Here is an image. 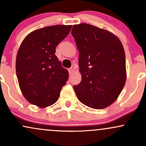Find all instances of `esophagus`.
Instances as JSON below:
<instances>
[{
  "label": "esophagus",
  "instance_id": "1",
  "mask_svg": "<svg viewBox=\"0 0 146 146\" xmlns=\"http://www.w3.org/2000/svg\"><path fill=\"white\" fill-rule=\"evenodd\" d=\"M75 68L74 67H71V68H69V69H68V72H69V74H71V73H73V72L75 71Z\"/></svg>",
  "mask_w": 146,
  "mask_h": 146
}]
</instances>
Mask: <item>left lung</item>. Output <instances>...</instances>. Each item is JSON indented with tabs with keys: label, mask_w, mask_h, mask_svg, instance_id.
<instances>
[{
	"label": "left lung",
	"mask_w": 146,
	"mask_h": 146,
	"mask_svg": "<svg viewBox=\"0 0 146 146\" xmlns=\"http://www.w3.org/2000/svg\"><path fill=\"white\" fill-rule=\"evenodd\" d=\"M71 34L79 51L82 81L73 88L80 102L102 109L113 103L126 80L125 56L121 41L113 33L93 25L73 26Z\"/></svg>",
	"instance_id": "1"
}]
</instances>
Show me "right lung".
<instances>
[{"instance_id":"add662e5","label":"right lung","mask_w":146,"mask_h":146,"mask_svg":"<svg viewBox=\"0 0 146 146\" xmlns=\"http://www.w3.org/2000/svg\"><path fill=\"white\" fill-rule=\"evenodd\" d=\"M71 27L57 25L36 29L22 42L16 57V75L22 93L29 103L46 108L59 98L68 72L55 53Z\"/></svg>"}]
</instances>
